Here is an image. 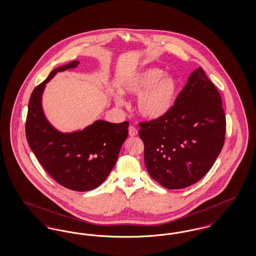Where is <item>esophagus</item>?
Wrapping results in <instances>:
<instances>
[{"instance_id": "obj_1", "label": "esophagus", "mask_w": 256, "mask_h": 256, "mask_svg": "<svg viewBox=\"0 0 256 256\" xmlns=\"http://www.w3.org/2000/svg\"><path fill=\"white\" fill-rule=\"evenodd\" d=\"M138 134V132H137V130L134 128V126H130L128 128V134H130V136H132V137H134V136H136Z\"/></svg>"}]
</instances>
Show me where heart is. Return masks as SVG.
Instances as JSON below:
<instances>
[{"instance_id":"heart-1","label":"heart","mask_w":256,"mask_h":256,"mask_svg":"<svg viewBox=\"0 0 256 256\" xmlns=\"http://www.w3.org/2000/svg\"><path fill=\"white\" fill-rule=\"evenodd\" d=\"M124 95L137 97L136 110L146 120L156 121L167 116L174 108L180 95V82L158 67H148L126 76L121 86ZM115 102L122 106L120 97Z\"/></svg>"}]
</instances>
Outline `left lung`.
<instances>
[{"instance_id": "obj_1", "label": "left lung", "mask_w": 256, "mask_h": 256, "mask_svg": "<svg viewBox=\"0 0 256 256\" xmlns=\"http://www.w3.org/2000/svg\"><path fill=\"white\" fill-rule=\"evenodd\" d=\"M139 126L146 170L167 189H182L202 180L224 143L222 98L200 67L189 76L167 116Z\"/></svg>"}]
</instances>
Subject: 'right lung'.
Here are the masks:
<instances>
[{"label":"right lung","mask_w":256,"mask_h":256,"mask_svg":"<svg viewBox=\"0 0 256 256\" xmlns=\"http://www.w3.org/2000/svg\"><path fill=\"white\" fill-rule=\"evenodd\" d=\"M74 60L52 70L32 93L26 122L28 146L50 176L62 186L78 192L96 189L115 166L128 122L97 120L84 130L62 132L47 119L42 97L46 84L60 72L78 67Z\"/></svg>","instance_id":"right-lung-1"}]
</instances>
